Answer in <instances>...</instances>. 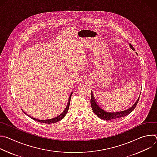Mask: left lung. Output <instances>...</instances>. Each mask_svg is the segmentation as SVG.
<instances>
[{
  "label": "left lung",
  "instance_id": "1",
  "mask_svg": "<svg viewBox=\"0 0 157 157\" xmlns=\"http://www.w3.org/2000/svg\"><path fill=\"white\" fill-rule=\"evenodd\" d=\"M130 47L132 48V50H133V51L135 50V49H134V48L132 47L131 44H130ZM136 54L137 55V53H136ZM139 98L137 99V102L134 104L133 105V106L131 107L130 108H129L125 110H122V111H119V112H112V113H110V112H108V111L104 110V109H102V107H101L98 104V103L97 102V101H96V99L93 96V93L91 92V107H92L93 112L95 113L96 115H97V116L98 117H99L100 119L105 120V121H109V120H112V119H118V118H121V117H125L127 115L131 113L134 110V109H135L136 107L137 106V104L139 100Z\"/></svg>",
  "mask_w": 157,
  "mask_h": 157
}]
</instances>
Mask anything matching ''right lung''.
<instances>
[{
    "mask_svg": "<svg viewBox=\"0 0 157 157\" xmlns=\"http://www.w3.org/2000/svg\"><path fill=\"white\" fill-rule=\"evenodd\" d=\"M72 94H73V93H71V95H70V96L69 101H68V104H67V105H66V109H64V110L63 112V113H62L60 115H59L58 116H57V117H54V118H53V119H46V120H40V119L34 118V117H31V116H30L29 115H28V116H29L30 118H32V119H33V120H35V121H37V122H41V123H46V124L56 123V122H57L61 121V119H63L64 117V116H66V114H67V113H68V109H69V107H70V101H71V98ZM23 112H24V113H25L24 110H23ZM25 114H27L25 113Z\"/></svg>",
    "mask_w": 157,
    "mask_h": 157,
    "instance_id": "right-lung-1",
    "label": "right lung"
}]
</instances>
